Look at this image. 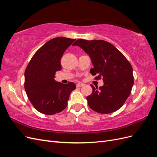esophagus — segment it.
<instances>
[{
  "instance_id": "obj_1",
  "label": "esophagus",
  "mask_w": 157,
  "mask_h": 157,
  "mask_svg": "<svg viewBox=\"0 0 157 157\" xmlns=\"http://www.w3.org/2000/svg\"><path fill=\"white\" fill-rule=\"evenodd\" d=\"M84 86V84L81 83V82H79L77 84V87H82Z\"/></svg>"
}]
</instances>
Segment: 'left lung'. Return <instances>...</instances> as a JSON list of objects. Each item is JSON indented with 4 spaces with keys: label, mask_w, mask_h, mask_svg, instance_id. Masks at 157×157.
<instances>
[{
    "label": "left lung",
    "mask_w": 157,
    "mask_h": 157,
    "mask_svg": "<svg viewBox=\"0 0 157 157\" xmlns=\"http://www.w3.org/2000/svg\"><path fill=\"white\" fill-rule=\"evenodd\" d=\"M73 46H78L89 55L94 68L90 73L96 80L103 78L104 84L99 88L93 85L92 93L87 96L89 107L101 114L111 113L125 103L134 84L131 64L112 44L103 40L78 39Z\"/></svg>",
    "instance_id": "1"
}]
</instances>
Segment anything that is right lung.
Returning <instances> with one entry per match:
<instances>
[{
  "instance_id": "add662e5",
  "label": "right lung",
  "mask_w": 157,
  "mask_h": 157,
  "mask_svg": "<svg viewBox=\"0 0 157 157\" xmlns=\"http://www.w3.org/2000/svg\"><path fill=\"white\" fill-rule=\"evenodd\" d=\"M75 39L63 36L48 40L33 55L25 71L27 96L36 110L54 115L66 108L69 95L76 88L74 82L62 84L54 80L61 69V59Z\"/></svg>"
}]
</instances>
